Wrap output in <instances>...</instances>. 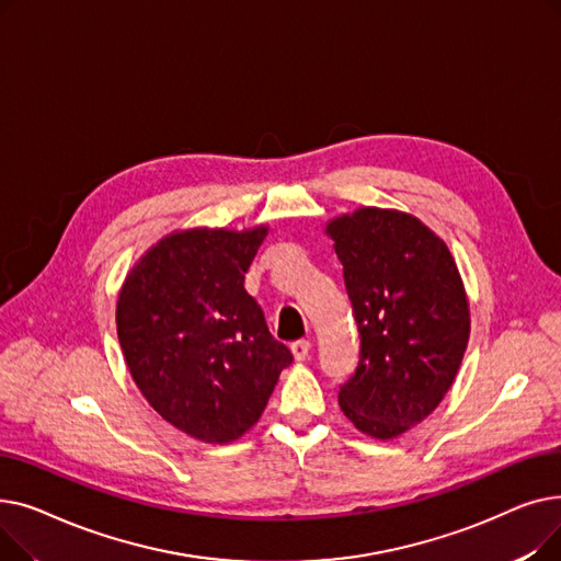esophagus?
<instances>
[{
    "label": "esophagus",
    "instance_id": "obj_1",
    "mask_svg": "<svg viewBox=\"0 0 561 561\" xmlns=\"http://www.w3.org/2000/svg\"><path fill=\"white\" fill-rule=\"evenodd\" d=\"M309 350H311V343L305 339L290 343V352H293V357H296V362H305L309 357Z\"/></svg>",
    "mask_w": 561,
    "mask_h": 561
}]
</instances>
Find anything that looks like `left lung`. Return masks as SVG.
I'll return each mask as SVG.
<instances>
[{
  "label": "left lung",
  "mask_w": 561,
  "mask_h": 561,
  "mask_svg": "<svg viewBox=\"0 0 561 561\" xmlns=\"http://www.w3.org/2000/svg\"><path fill=\"white\" fill-rule=\"evenodd\" d=\"M362 339L339 404L389 440L425 421L457 377L470 311L448 245L419 218L362 206L328 222Z\"/></svg>",
  "instance_id": "left-lung-1"
}]
</instances>
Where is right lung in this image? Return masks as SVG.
<instances>
[{
	"label": "right lung",
	"mask_w": 561,
	"mask_h": 561,
	"mask_svg": "<svg viewBox=\"0 0 561 561\" xmlns=\"http://www.w3.org/2000/svg\"><path fill=\"white\" fill-rule=\"evenodd\" d=\"M268 227L172 231L129 271L115 307L136 387L204 444H229L263 414L293 362L275 341L245 273Z\"/></svg>",
	"instance_id": "right-lung-1"
}]
</instances>
